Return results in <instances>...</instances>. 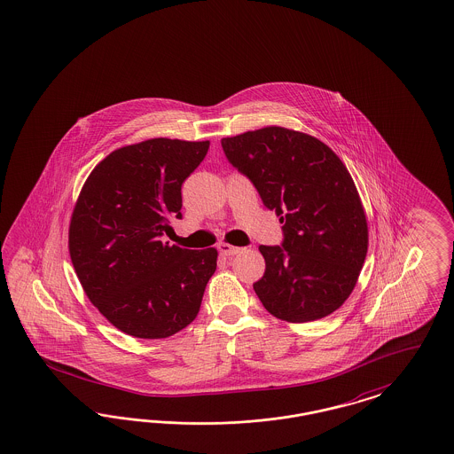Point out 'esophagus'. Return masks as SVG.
<instances>
[{"label": "esophagus", "mask_w": 454, "mask_h": 454, "mask_svg": "<svg viewBox=\"0 0 454 454\" xmlns=\"http://www.w3.org/2000/svg\"><path fill=\"white\" fill-rule=\"evenodd\" d=\"M218 250L221 254H224V256H235L238 254L241 248H238V247H233V245H230V243H219Z\"/></svg>", "instance_id": "34e87169"}]
</instances>
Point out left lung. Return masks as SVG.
<instances>
[{
	"label": "left lung",
	"instance_id": "obj_1",
	"mask_svg": "<svg viewBox=\"0 0 454 454\" xmlns=\"http://www.w3.org/2000/svg\"><path fill=\"white\" fill-rule=\"evenodd\" d=\"M221 145L283 223L282 247H260L265 275L253 288L263 307L294 324L335 312L352 294L369 245L344 162L324 142L277 125L224 137Z\"/></svg>",
	"mask_w": 454,
	"mask_h": 454
}]
</instances>
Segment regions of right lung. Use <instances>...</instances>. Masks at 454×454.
<instances>
[{
	"mask_svg": "<svg viewBox=\"0 0 454 454\" xmlns=\"http://www.w3.org/2000/svg\"><path fill=\"white\" fill-rule=\"evenodd\" d=\"M209 141L149 139L110 153L80 191L70 258L89 300L114 327L166 339L188 327L216 270L218 251L184 250L160 238L181 219V188Z\"/></svg>",
	"mask_w": 454,
	"mask_h": 454,
	"instance_id": "right-lung-1",
	"label": "right lung"
}]
</instances>
